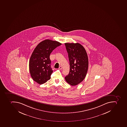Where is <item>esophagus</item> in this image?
Segmentation results:
<instances>
[{
	"label": "esophagus",
	"instance_id": "1",
	"mask_svg": "<svg viewBox=\"0 0 127 127\" xmlns=\"http://www.w3.org/2000/svg\"><path fill=\"white\" fill-rule=\"evenodd\" d=\"M62 69V67L61 66H60V67H59V69L60 70H61Z\"/></svg>",
	"mask_w": 127,
	"mask_h": 127
}]
</instances>
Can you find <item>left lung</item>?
I'll list each match as a JSON object with an SVG mask.
<instances>
[{
  "label": "left lung",
  "mask_w": 127,
  "mask_h": 127,
  "mask_svg": "<svg viewBox=\"0 0 127 127\" xmlns=\"http://www.w3.org/2000/svg\"><path fill=\"white\" fill-rule=\"evenodd\" d=\"M70 62V71L65 76L66 82L71 86L80 83L86 76L88 59L86 51L80 43H65Z\"/></svg>",
  "instance_id": "obj_1"
}]
</instances>
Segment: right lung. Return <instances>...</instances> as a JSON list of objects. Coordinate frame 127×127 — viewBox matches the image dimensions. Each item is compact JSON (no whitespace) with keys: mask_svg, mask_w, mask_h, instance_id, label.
<instances>
[{"mask_svg":"<svg viewBox=\"0 0 127 127\" xmlns=\"http://www.w3.org/2000/svg\"><path fill=\"white\" fill-rule=\"evenodd\" d=\"M62 44L55 41L46 39L37 46L30 58L29 68L33 80L39 84L51 79L53 72L50 55L53 50Z\"/></svg>","mask_w":127,"mask_h":127,"instance_id":"add662e5","label":"right lung"}]
</instances>
